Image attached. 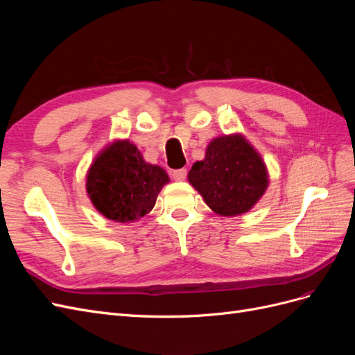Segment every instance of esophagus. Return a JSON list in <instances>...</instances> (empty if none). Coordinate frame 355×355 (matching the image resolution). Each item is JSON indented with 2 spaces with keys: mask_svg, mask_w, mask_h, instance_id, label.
I'll return each instance as SVG.
<instances>
[{
  "mask_svg": "<svg viewBox=\"0 0 355 355\" xmlns=\"http://www.w3.org/2000/svg\"><path fill=\"white\" fill-rule=\"evenodd\" d=\"M187 168H179V170H173L171 171V178H173L175 180H185L187 178Z\"/></svg>",
  "mask_w": 355,
  "mask_h": 355,
  "instance_id": "obj_1",
  "label": "esophagus"
}]
</instances>
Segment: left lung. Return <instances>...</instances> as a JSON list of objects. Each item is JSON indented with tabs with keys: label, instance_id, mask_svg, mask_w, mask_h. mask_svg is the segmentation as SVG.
Here are the masks:
<instances>
[{
	"label": "left lung",
	"instance_id": "obj_1",
	"mask_svg": "<svg viewBox=\"0 0 355 355\" xmlns=\"http://www.w3.org/2000/svg\"><path fill=\"white\" fill-rule=\"evenodd\" d=\"M189 184L207 206L220 216L249 211L268 187V171L261 155L241 135L213 139L206 158L188 173Z\"/></svg>",
	"mask_w": 355,
	"mask_h": 355
}]
</instances>
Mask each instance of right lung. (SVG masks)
I'll list each match as a JSON object with an SVG mask.
<instances>
[{
	"instance_id": "right-lung-1",
	"label": "right lung",
	"mask_w": 355,
	"mask_h": 355,
	"mask_svg": "<svg viewBox=\"0 0 355 355\" xmlns=\"http://www.w3.org/2000/svg\"><path fill=\"white\" fill-rule=\"evenodd\" d=\"M167 182L166 171L148 164L133 144L115 141L93 161L85 188L99 213L125 223L151 211Z\"/></svg>"
}]
</instances>
